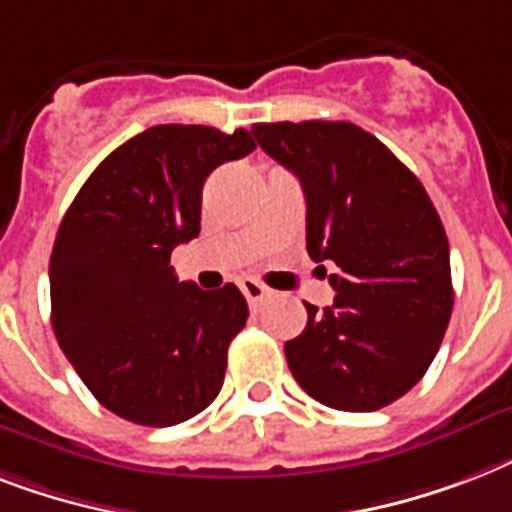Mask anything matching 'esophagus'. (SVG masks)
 <instances>
[{
    "label": "esophagus",
    "instance_id": "obj_1",
    "mask_svg": "<svg viewBox=\"0 0 512 512\" xmlns=\"http://www.w3.org/2000/svg\"><path fill=\"white\" fill-rule=\"evenodd\" d=\"M239 287H241V292H244V297H247L249 308H257V305L263 303L265 297H268V289H265L263 284L255 279H241Z\"/></svg>",
    "mask_w": 512,
    "mask_h": 512
}]
</instances>
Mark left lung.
Wrapping results in <instances>:
<instances>
[{"label": "left lung", "mask_w": 512, "mask_h": 512, "mask_svg": "<svg viewBox=\"0 0 512 512\" xmlns=\"http://www.w3.org/2000/svg\"><path fill=\"white\" fill-rule=\"evenodd\" d=\"M265 154L295 172L308 255L337 265L335 303H305L284 345L300 388L340 412H374L417 385L452 319L449 241L422 183L350 122L255 124Z\"/></svg>", "instance_id": "obj_1"}]
</instances>
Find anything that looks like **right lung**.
I'll use <instances>...</instances> for the list:
<instances>
[{
    "label": "right lung",
    "instance_id": "right-lung-1",
    "mask_svg": "<svg viewBox=\"0 0 512 512\" xmlns=\"http://www.w3.org/2000/svg\"><path fill=\"white\" fill-rule=\"evenodd\" d=\"M249 151L247 130L159 124L108 154L63 215L52 329L92 396L135 425L191 420L223 388L247 300L233 284L177 281L170 257L199 236L209 172Z\"/></svg>",
    "mask_w": 512,
    "mask_h": 512
}]
</instances>
